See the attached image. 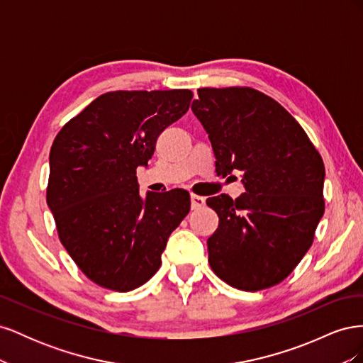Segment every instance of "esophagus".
<instances>
[{
    "mask_svg": "<svg viewBox=\"0 0 363 363\" xmlns=\"http://www.w3.org/2000/svg\"><path fill=\"white\" fill-rule=\"evenodd\" d=\"M204 204H206L204 196L195 195V194L191 195V206H192V208H201Z\"/></svg>",
    "mask_w": 363,
    "mask_h": 363,
    "instance_id": "1",
    "label": "esophagus"
}]
</instances>
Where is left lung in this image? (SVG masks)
<instances>
[{
  "instance_id": "8db88e82",
  "label": "left lung",
  "mask_w": 363,
  "mask_h": 363,
  "mask_svg": "<svg viewBox=\"0 0 363 363\" xmlns=\"http://www.w3.org/2000/svg\"><path fill=\"white\" fill-rule=\"evenodd\" d=\"M192 112L216 157L218 175L242 172L245 192L207 199L218 213L208 263L230 286L260 291L286 279L324 215V163L295 118L251 87H203ZM233 177V175H232Z\"/></svg>"
}]
</instances>
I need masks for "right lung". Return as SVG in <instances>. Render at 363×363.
<instances>
[{
  "label": "right lung",
  "instance_id": "add662e5",
  "mask_svg": "<svg viewBox=\"0 0 363 363\" xmlns=\"http://www.w3.org/2000/svg\"><path fill=\"white\" fill-rule=\"evenodd\" d=\"M194 94L115 91L68 121L50 151L47 203L62 245L98 286L128 292L162 263L168 238L191 211L189 192L139 195L162 131L188 112Z\"/></svg>",
  "mask_w": 363,
  "mask_h": 363
}]
</instances>
